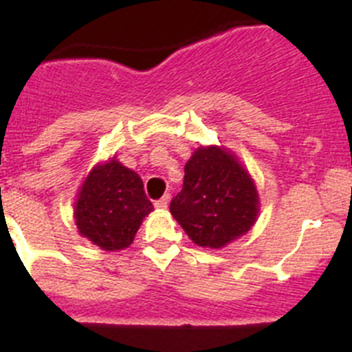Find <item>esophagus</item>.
I'll return each instance as SVG.
<instances>
[{"label": "esophagus", "instance_id": "1", "mask_svg": "<svg viewBox=\"0 0 352 352\" xmlns=\"http://www.w3.org/2000/svg\"><path fill=\"white\" fill-rule=\"evenodd\" d=\"M168 202H170V197L163 196L162 199H158V201H155V208L156 209H166L168 208Z\"/></svg>", "mask_w": 352, "mask_h": 352}]
</instances>
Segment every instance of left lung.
<instances>
[{
	"instance_id": "obj_1",
	"label": "left lung",
	"mask_w": 352,
	"mask_h": 352,
	"mask_svg": "<svg viewBox=\"0 0 352 352\" xmlns=\"http://www.w3.org/2000/svg\"><path fill=\"white\" fill-rule=\"evenodd\" d=\"M184 172V187L170 202V212L194 243L218 250L255 225L257 186L233 151L199 146Z\"/></svg>"
}]
</instances>
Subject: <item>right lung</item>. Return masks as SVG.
Instances as JSON below:
<instances>
[{
	"label": "right lung",
	"instance_id": "obj_1",
	"mask_svg": "<svg viewBox=\"0 0 352 352\" xmlns=\"http://www.w3.org/2000/svg\"><path fill=\"white\" fill-rule=\"evenodd\" d=\"M151 211L141 177L116 156L88 172L73 208L78 233L107 252L129 247Z\"/></svg>",
	"mask_w": 352,
	"mask_h": 352
}]
</instances>
